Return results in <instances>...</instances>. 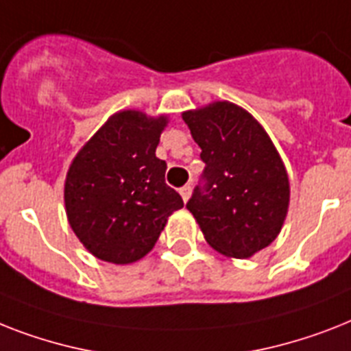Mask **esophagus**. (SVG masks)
<instances>
[{"instance_id":"34e87169","label":"esophagus","mask_w":351,"mask_h":351,"mask_svg":"<svg viewBox=\"0 0 351 351\" xmlns=\"http://www.w3.org/2000/svg\"><path fill=\"white\" fill-rule=\"evenodd\" d=\"M191 191H193V189H191V185H184V187L180 189V195H182V198H184V202L189 200Z\"/></svg>"}]
</instances>
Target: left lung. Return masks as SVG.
I'll list each match as a JSON object with an SVG mask.
<instances>
[{
	"instance_id": "1",
	"label": "left lung",
	"mask_w": 351,
	"mask_h": 351,
	"mask_svg": "<svg viewBox=\"0 0 351 351\" xmlns=\"http://www.w3.org/2000/svg\"><path fill=\"white\" fill-rule=\"evenodd\" d=\"M205 162L187 202L207 243L245 259L278 238L290 200L289 175L267 131L243 108L210 102L182 113Z\"/></svg>"
}]
</instances>
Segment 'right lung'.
Here are the masks:
<instances>
[{
    "label": "right lung",
    "instance_id": "right-lung-1",
    "mask_svg": "<svg viewBox=\"0 0 351 351\" xmlns=\"http://www.w3.org/2000/svg\"><path fill=\"white\" fill-rule=\"evenodd\" d=\"M167 117L119 111L81 147L64 182L68 223L95 258L138 261L155 247L182 196L155 151Z\"/></svg>",
    "mask_w": 351,
    "mask_h": 351
}]
</instances>
